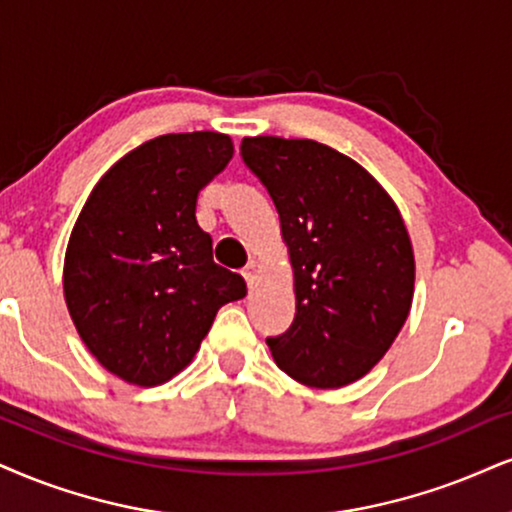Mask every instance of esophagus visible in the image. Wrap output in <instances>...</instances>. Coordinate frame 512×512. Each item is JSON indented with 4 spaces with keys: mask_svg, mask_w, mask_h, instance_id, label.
Returning <instances> with one entry per match:
<instances>
[{
    "mask_svg": "<svg viewBox=\"0 0 512 512\" xmlns=\"http://www.w3.org/2000/svg\"><path fill=\"white\" fill-rule=\"evenodd\" d=\"M258 270H261V266H258V261H249V263H246V268L242 270L244 280L249 282V287L254 285V282H256V277H258Z\"/></svg>",
    "mask_w": 512,
    "mask_h": 512,
    "instance_id": "esophagus-1",
    "label": "esophagus"
}]
</instances>
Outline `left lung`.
Here are the masks:
<instances>
[{
	"label": "left lung",
	"mask_w": 512,
	"mask_h": 512,
	"mask_svg": "<svg viewBox=\"0 0 512 512\" xmlns=\"http://www.w3.org/2000/svg\"><path fill=\"white\" fill-rule=\"evenodd\" d=\"M242 159L273 199L294 275V323L268 339L273 361L315 389L361 380L413 304L415 256L399 206L361 163L315 140L244 137Z\"/></svg>",
	"instance_id": "8db88e82"
}]
</instances>
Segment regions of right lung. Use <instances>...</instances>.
Instances as JSON below:
<instances>
[{
	"mask_svg": "<svg viewBox=\"0 0 512 512\" xmlns=\"http://www.w3.org/2000/svg\"><path fill=\"white\" fill-rule=\"evenodd\" d=\"M230 135H161L102 175L75 220L63 296L87 351L135 387L173 380L197 356L220 306L246 296L213 263L197 197L230 163Z\"/></svg>",
	"mask_w": 512,
	"mask_h": 512,
	"instance_id": "right-lung-1",
	"label": "right lung"
}]
</instances>
